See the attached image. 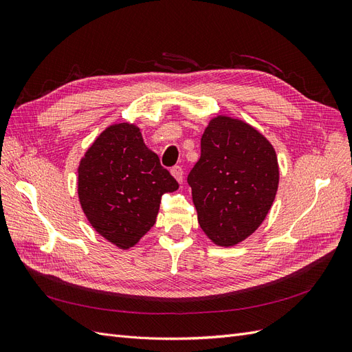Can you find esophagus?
I'll list each match as a JSON object with an SVG mask.
<instances>
[{"label":"esophagus","instance_id":"34e87169","mask_svg":"<svg viewBox=\"0 0 352 352\" xmlns=\"http://www.w3.org/2000/svg\"><path fill=\"white\" fill-rule=\"evenodd\" d=\"M170 172H172V175L175 176V179L177 180L179 184H182V180H184V168L182 167L175 166V167L170 168Z\"/></svg>","mask_w":352,"mask_h":352}]
</instances>
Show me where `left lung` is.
<instances>
[{"label":"left lung","mask_w":352,"mask_h":352,"mask_svg":"<svg viewBox=\"0 0 352 352\" xmlns=\"http://www.w3.org/2000/svg\"><path fill=\"white\" fill-rule=\"evenodd\" d=\"M199 226L221 247L257 229L279 185L272 144L236 119L219 116L201 138V157L188 175Z\"/></svg>","instance_id":"obj_1"}]
</instances>
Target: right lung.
I'll use <instances>...</instances> for the list:
<instances>
[{
	"label": "right lung",
	"mask_w": 352,
	"mask_h": 352,
	"mask_svg": "<svg viewBox=\"0 0 352 352\" xmlns=\"http://www.w3.org/2000/svg\"><path fill=\"white\" fill-rule=\"evenodd\" d=\"M179 188L176 179L148 150L136 126L105 129L79 164L78 192L92 228L120 248L150 230L162 197Z\"/></svg>",
	"instance_id": "obj_1"
}]
</instances>
